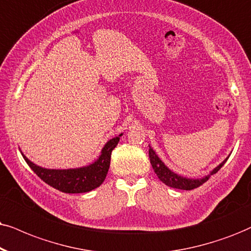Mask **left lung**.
Listing matches in <instances>:
<instances>
[{
  "instance_id": "1",
  "label": "left lung",
  "mask_w": 251,
  "mask_h": 251,
  "mask_svg": "<svg viewBox=\"0 0 251 251\" xmlns=\"http://www.w3.org/2000/svg\"><path fill=\"white\" fill-rule=\"evenodd\" d=\"M149 158H151V167H153V169L155 171V174L157 175L158 179H160L161 182H163L166 185L170 186V188L180 189V190H193L196 188H199V186L202 185L206 180H208L211 175L217 174L218 171L220 170V168L223 167L227 161V158H226L223 163L219 164L215 169L211 171L210 175L202 177V178H201V179H190V178H185V177H182V176L177 175V174H175V173H173V171H171L168 167H166V164H164L162 161L158 158L157 155L155 154V151L151 147H149Z\"/></svg>"
}]
</instances>
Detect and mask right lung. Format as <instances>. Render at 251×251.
I'll return each mask as SVG.
<instances>
[{
    "instance_id": "obj_1",
    "label": "right lung",
    "mask_w": 251,
    "mask_h": 251,
    "mask_svg": "<svg viewBox=\"0 0 251 251\" xmlns=\"http://www.w3.org/2000/svg\"><path fill=\"white\" fill-rule=\"evenodd\" d=\"M120 136H122V134L106 142V145L102 149L100 156L93 164L88 167L77 168V169H45V168H41L31 162L23 154L22 155H23L28 167L37 174L38 177L52 186V188L65 193L89 192L91 190L98 188L105 179L110 167L111 153H112L116 146L118 145Z\"/></svg>"
}]
</instances>
